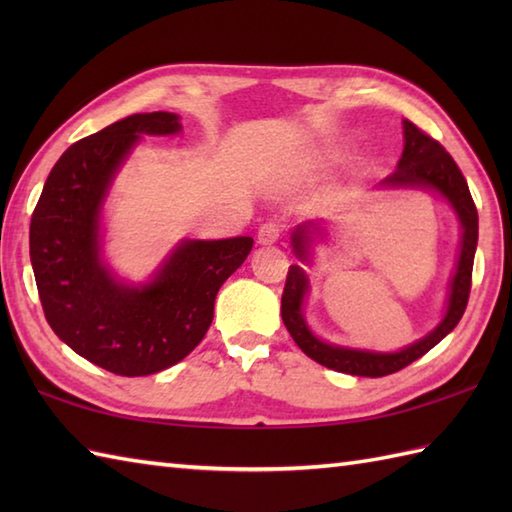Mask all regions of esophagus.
<instances>
[{
  "instance_id": "obj_1",
  "label": "esophagus",
  "mask_w": 512,
  "mask_h": 512,
  "mask_svg": "<svg viewBox=\"0 0 512 512\" xmlns=\"http://www.w3.org/2000/svg\"><path fill=\"white\" fill-rule=\"evenodd\" d=\"M279 235H281L279 224L277 222H266V224H262V228H259L257 242L262 244V246H270V244L277 242Z\"/></svg>"
}]
</instances>
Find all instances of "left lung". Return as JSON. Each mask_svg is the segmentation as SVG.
Returning <instances> with one entry per match:
<instances>
[{"mask_svg":"<svg viewBox=\"0 0 512 512\" xmlns=\"http://www.w3.org/2000/svg\"><path fill=\"white\" fill-rule=\"evenodd\" d=\"M402 136H405V149H402L398 167L376 189L431 191L440 195L451 206L455 217H458L462 228L460 253L449 284L447 308H444V314L436 328L398 352H374L361 350V347L328 343L312 332L306 317H303V303H306L310 292V281L306 270L299 264H292L286 277L284 295H281V319H284V325L292 339L301 347V352L319 365L334 369V372L369 378H380L398 372V369L418 361L431 347H436L444 336L453 332L466 310V301H469L473 259L477 248V209L471 198L469 184H466L462 171L438 140L420 132L409 121H402ZM325 228L328 226H325L323 220H319L303 222L292 231V253L299 257L301 264H312V246L317 244V239L325 237Z\"/></svg>","mask_w":512,"mask_h":512,"instance_id":"1","label":"left lung"}]
</instances>
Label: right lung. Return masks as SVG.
<instances>
[{"instance_id":"1","label":"right lung","mask_w":512,"mask_h":512,"mask_svg":"<svg viewBox=\"0 0 512 512\" xmlns=\"http://www.w3.org/2000/svg\"><path fill=\"white\" fill-rule=\"evenodd\" d=\"M180 116L134 114L74 143L52 167L30 220V262L50 328L118 376H149L193 352L213 321L217 290L244 264L253 237L180 239L143 284L103 257V204L143 136H176Z\"/></svg>"}]
</instances>
